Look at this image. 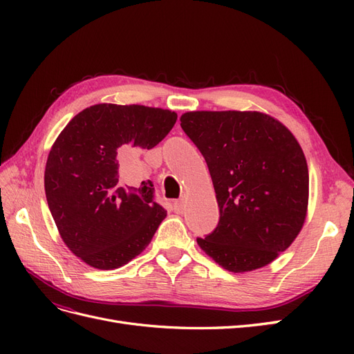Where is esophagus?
I'll use <instances>...</instances> for the list:
<instances>
[{"instance_id": "esophagus-1", "label": "esophagus", "mask_w": 354, "mask_h": 354, "mask_svg": "<svg viewBox=\"0 0 354 354\" xmlns=\"http://www.w3.org/2000/svg\"><path fill=\"white\" fill-rule=\"evenodd\" d=\"M173 208H174V212L181 214V212H183V209H185V201H183V199H177V201H174V203H173Z\"/></svg>"}]
</instances>
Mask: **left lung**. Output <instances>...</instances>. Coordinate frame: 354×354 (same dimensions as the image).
<instances>
[{"label": "left lung", "mask_w": 354, "mask_h": 354, "mask_svg": "<svg viewBox=\"0 0 354 354\" xmlns=\"http://www.w3.org/2000/svg\"><path fill=\"white\" fill-rule=\"evenodd\" d=\"M180 125L205 158L220 208L217 227L198 245L223 269L270 264L298 236L307 216L303 149L270 115L186 112Z\"/></svg>", "instance_id": "1"}]
</instances>
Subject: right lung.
Instances as JSON below:
<instances>
[{"mask_svg":"<svg viewBox=\"0 0 354 354\" xmlns=\"http://www.w3.org/2000/svg\"><path fill=\"white\" fill-rule=\"evenodd\" d=\"M177 113L142 104L100 103L75 115L47 158L48 208L63 242L94 269H118L143 252L167 211L151 180L120 183V158L152 149Z\"/></svg>","mask_w":354,"mask_h":354,"instance_id":"add662e5","label":"right lung"}]
</instances>
